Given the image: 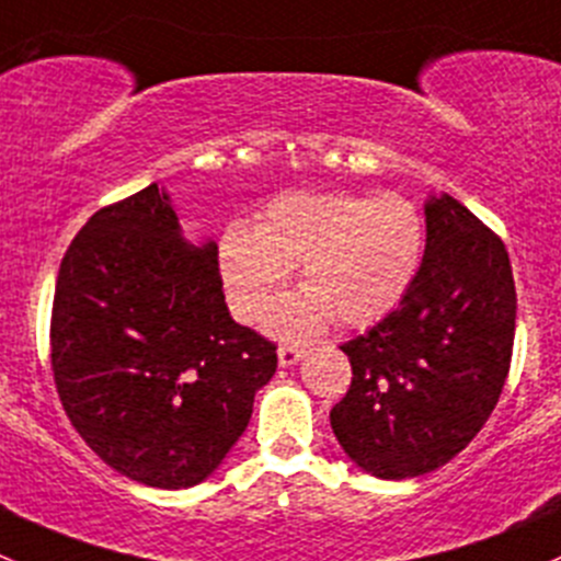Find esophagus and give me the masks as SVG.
Masks as SVG:
<instances>
[{
	"label": "esophagus",
	"mask_w": 561,
	"mask_h": 561,
	"mask_svg": "<svg viewBox=\"0 0 561 561\" xmlns=\"http://www.w3.org/2000/svg\"><path fill=\"white\" fill-rule=\"evenodd\" d=\"M306 357V350L297 344H280V350H277V360H280V366H295L297 360H302Z\"/></svg>",
	"instance_id": "1"
}]
</instances>
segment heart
<instances>
[{
	"label": "heart",
	"mask_w": 561,
	"mask_h": 561,
	"mask_svg": "<svg viewBox=\"0 0 561 561\" xmlns=\"http://www.w3.org/2000/svg\"><path fill=\"white\" fill-rule=\"evenodd\" d=\"M424 253V222L399 195L284 192L261 209L255 226L237 220L220 237V275L228 302L242 322H255L291 266L297 295L284 297L266 328L302 339L339 319L366 328L408 295Z\"/></svg>",
	"instance_id": "1"
}]
</instances>
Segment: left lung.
I'll use <instances>...</instances> for the list:
<instances>
[{"label": "left lung", "mask_w": 561, "mask_h": 561, "mask_svg": "<svg viewBox=\"0 0 561 561\" xmlns=\"http://www.w3.org/2000/svg\"><path fill=\"white\" fill-rule=\"evenodd\" d=\"M424 261L388 317L341 352L352 382L330 426L355 466L413 479L446 466L493 413L515 344V280L499 233L432 197Z\"/></svg>", "instance_id": "left-lung-1"}]
</instances>
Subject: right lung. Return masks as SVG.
Here are the masks:
<instances>
[{"instance_id": "obj_1", "label": "right lung", "mask_w": 561, "mask_h": 561, "mask_svg": "<svg viewBox=\"0 0 561 561\" xmlns=\"http://www.w3.org/2000/svg\"><path fill=\"white\" fill-rule=\"evenodd\" d=\"M49 339L73 430L148 488L204 482L277 369V346L228 313L217 244H186L157 184L99 209L73 237Z\"/></svg>"}]
</instances>
